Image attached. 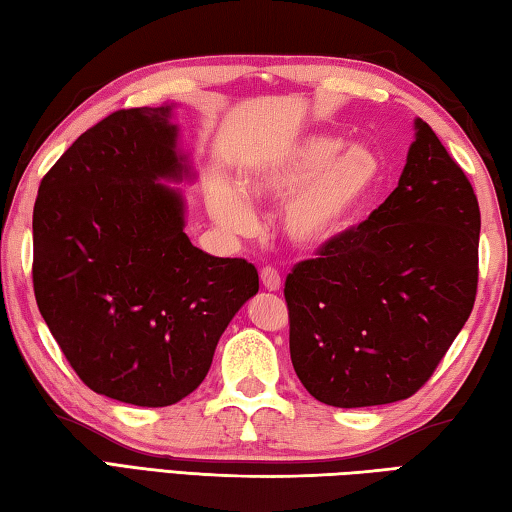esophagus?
I'll use <instances>...</instances> for the list:
<instances>
[{
  "label": "esophagus",
  "instance_id": "obj_1",
  "mask_svg": "<svg viewBox=\"0 0 512 512\" xmlns=\"http://www.w3.org/2000/svg\"><path fill=\"white\" fill-rule=\"evenodd\" d=\"M261 281L267 292H279L281 290V274L274 270V267H263L261 270Z\"/></svg>",
  "mask_w": 512,
  "mask_h": 512
}]
</instances>
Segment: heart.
<instances>
[{
    "label": "heart",
    "mask_w": 512,
    "mask_h": 512,
    "mask_svg": "<svg viewBox=\"0 0 512 512\" xmlns=\"http://www.w3.org/2000/svg\"><path fill=\"white\" fill-rule=\"evenodd\" d=\"M382 177L384 164L373 148L310 132L267 152L240 184L215 179L206 191V209L222 231L245 236L256 227L251 202H283V236L301 249H319L351 229Z\"/></svg>",
    "instance_id": "b5f03b06"
}]
</instances>
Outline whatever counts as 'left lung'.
I'll return each mask as SVG.
<instances>
[{"mask_svg":"<svg viewBox=\"0 0 512 512\" xmlns=\"http://www.w3.org/2000/svg\"><path fill=\"white\" fill-rule=\"evenodd\" d=\"M479 231L468 177L414 119L396 191L285 281L290 357L310 396L342 409L414 396L472 312Z\"/></svg>","mask_w":512,"mask_h":512,"instance_id":"obj_1","label":"left lung"}]
</instances>
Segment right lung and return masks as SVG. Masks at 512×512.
I'll use <instances>...</instances> for the list:
<instances>
[{
  "label": "right lung",
  "instance_id": "right-lung-1",
  "mask_svg": "<svg viewBox=\"0 0 512 512\" xmlns=\"http://www.w3.org/2000/svg\"><path fill=\"white\" fill-rule=\"evenodd\" d=\"M175 103L114 112L44 175L33 209V288L89 389L168 407L200 387L215 346L258 292L256 267L186 236L195 182Z\"/></svg>",
  "mask_w": 512,
  "mask_h": 512
}]
</instances>
